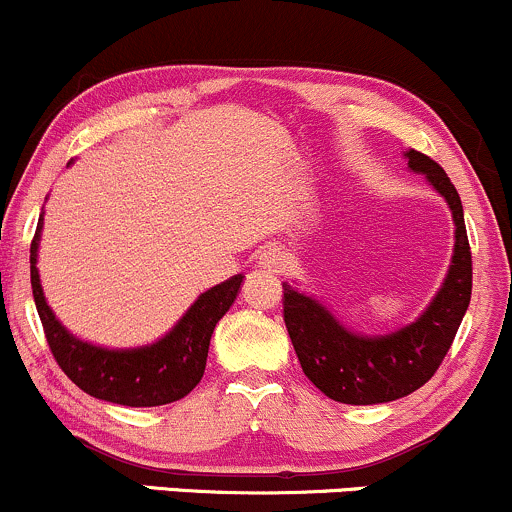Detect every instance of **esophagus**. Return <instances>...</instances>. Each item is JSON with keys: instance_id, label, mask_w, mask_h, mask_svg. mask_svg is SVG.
I'll return each instance as SVG.
<instances>
[{"instance_id": "34e87169", "label": "esophagus", "mask_w": 512, "mask_h": 512, "mask_svg": "<svg viewBox=\"0 0 512 512\" xmlns=\"http://www.w3.org/2000/svg\"><path fill=\"white\" fill-rule=\"evenodd\" d=\"M258 263H261V268H266L268 273H283L287 266V256L283 249H278V246H268V249H263Z\"/></svg>"}]
</instances>
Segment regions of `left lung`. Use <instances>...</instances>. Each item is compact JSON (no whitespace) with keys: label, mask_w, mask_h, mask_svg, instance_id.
<instances>
[{"label":"left lung","mask_w":512,"mask_h":512,"mask_svg":"<svg viewBox=\"0 0 512 512\" xmlns=\"http://www.w3.org/2000/svg\"><path fill=\"white\" fill-rule=\"evenodd\" d=\"M404 157L411 171L426 174L455 220L450 268L426 312L387 336H360L348 331L319 300L283 283L285 326L304 375L341 404H384L421 389L450 350L472 300V251L457 188L426 154L409 149Z\"/></svg>","instance_id":"1"}]
</instances>
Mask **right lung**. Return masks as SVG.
I'll return each instance as SVG.
<instances>
[{"label":"right lung","instance_id":"add662e5","mask_svg":"<svg viewBox=\"0 0 512 512\" xmlns=\"http://www.w3.org/2000/svg\"><path fill=\"white\" fill-rule=\"evenodd\" d=\"M40 229L43 215L31 241V287L45 338L62 372L82 392L120 406H162L193 392L208 363L212 331L237 300L244 275H232L225 283L203 292L179 319V324L152 346L101 348L72 336L45 302L36 268Z\"/></svg>","mask_w":512,"mask_h":512}]
</instances>
